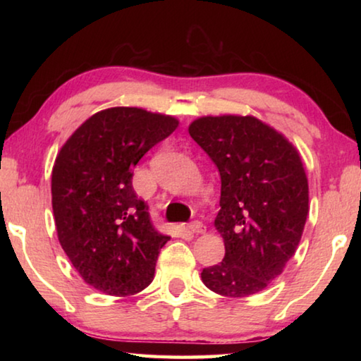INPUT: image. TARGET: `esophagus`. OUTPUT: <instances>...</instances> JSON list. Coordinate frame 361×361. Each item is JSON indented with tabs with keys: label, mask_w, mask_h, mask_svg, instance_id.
Segmentation results:
<instances>
[{
	"label": "esophagus",
	"mask_w": 361,
	"mask_h": 361,
	"mask_svg": "<svg viewBox=\"0 0 361 361\" xmlns=\"http://www.w3.org/2000/svg\"><path fill=\"white\" fill-rule=\"evenodd\" d=\"M188 229L189 232H192V234H204V232L207 231L205 224L202 221H192L188 224Z\"/></svg>",
	"instance_id": "obj_1"
}]
</instances>
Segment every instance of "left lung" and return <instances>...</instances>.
<instances>
[{"label": "left lung", "instance_id": "8db88e82", "mask_svg": "<svg viewBox=\"0 0 361 361\" xmlns=\"http://www.w3.org/2000/svg\"><path fill=\"white\" fill-rule=\"evenodd\" d=\"M189 135L218 167L215 229L224 258L200 274L228 298L256 295L283 272L309 215V183L295 145L255 116H202Z\"/></svg>", "mask_w": 361, "mask_h": 361}]
</instances>
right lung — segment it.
Wrapping results in <instances>:
<instances>
[{
	"label": "right lung",
	"instance_id": "1",
	"mask_svg": "<svg viewBox=\"0 0 361 361\" xmlns=\"http://www.w3.org/2000/svg\"><path fill=\"white\" fill-rule=\"evenodd\" d=\"M180 121L135 106L90 116L60 148L52 167V210L60 245L92 288L137 295L154 279L170 240L152 226L133 191V169Z\"/></svg>",
	"mask_w": 361,
	"mask_h": 361
}]
</instances>
